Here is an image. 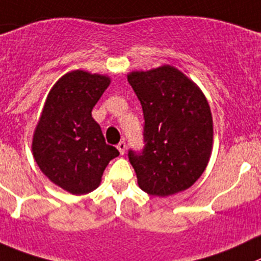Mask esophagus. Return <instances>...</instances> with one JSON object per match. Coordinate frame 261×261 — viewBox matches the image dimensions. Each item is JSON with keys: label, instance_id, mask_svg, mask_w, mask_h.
Masks as SVG:
<instances>
[{"label": "esophagus", "instance_id": "esophagus-1", "mask_svg": "<svg viewBox=\"0 0 261 261\" xmlns=\"http://www.w3.org/2000/svg\"><path fill=\"white\" fill-rule=\"evenodd\" d=\"M116 148H118V150H119L120 155H124V152H125V148H126L125 142H123V141H121V142H119L118 146H116Z\"/></svg>", "mask_w": 261, "mask_h": 261}]
</instances>
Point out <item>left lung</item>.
<instances>
[{
    "label": "left lung",
    "instance_id": "8db88e82",
    "mask_svg": "<svg viewBox=\"0 0 261 261\" xmlns=\"http://www.w3.org/2000/svg\"><path fill=\"white\" fill-rule=\"evenodd\" d=\"M145 118V148L129 151L138 186L166 197L190 188L206 169L213 151V116L197 84L172 65L126 75Z\"/></svg>",
    "mask_w": 261,
    "mask_h": 261
}]
</instances>
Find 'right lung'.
I'll use <instances>...</instances> for the list:
<instances>
[{"label": "right lung", "mask_w": 261, "mask_h": 261, "mask_svg": "<svg viewBox=\"0 0 261 261\" xmlns=\"http://www.w3.org/2000/svg\"><path fill=\"white\" fill-rule=\"evenodd\" d=\"M110 82V76L81 69L64 74L49 89L34 129L37 165L52 183L73 195L96 190L108 164L119 156L92 118V109Z\"/></svg>", "instance_id": "1"}]
</instances>
